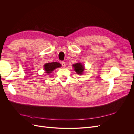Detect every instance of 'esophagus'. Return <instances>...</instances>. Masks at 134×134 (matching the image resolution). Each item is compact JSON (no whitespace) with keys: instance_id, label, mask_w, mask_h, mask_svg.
<instances>
[{"instance_id":"34e87169","label":"esophagus","mask_w":134,"mask_h":134,"mask_svg":"<svg viewBox=\"0 0 134 134\" xmlns=\"http://www.w3.org/2000/svg\"><path fill=\"white\" fill-rule=\"evenodd\" d=\"M62 66H63L64 68L65 67V66H66V64H65V63L64 62H62Z\"/></svg>"}]
</instances>
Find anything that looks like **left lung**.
Wrapping results in <instances>:
<instances>
[{
	"label": "left lung",
	"instance_id": "1",
	"mask_svg": "<svg viewBox=\"0 0 134 134\" xmlns=\"http://www.w3.org/2000/svg\"><path fill=\"white\" fill-rule=\"evenodd\" d=\"M72 66L74 68V70L77 72V74L81 75L83 74V71L84 70V66L81 63H76L72 65Z\"/></svg>",
	"mask_w": 134,
	"mask_h": 134
}]
</instances>
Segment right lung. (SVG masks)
Wrapping results in <instances>:
<instances>
[{
	"mask_svg": "<svg viewBox=\"0 0 134 134\" xmlns=\"http://www.w3.org/2000/svg\"><path fill=\"white\" fill-rule=\"evenodd\" d=\"M61 66V64L59 63L52 62V63H48L44 64V69L46 72L48 73L53 71L56 68H59Z\"/></svg>",
	"mask_w": 134,
	"mask_h": 134,
	"instance_id": "add662e5",
	"label": "right lung"
}]
</instances>
